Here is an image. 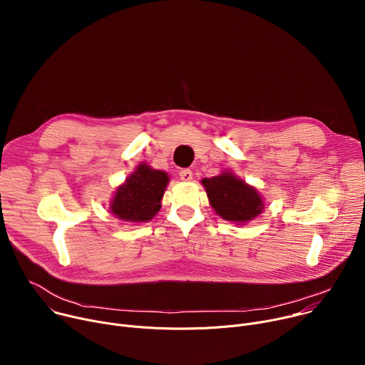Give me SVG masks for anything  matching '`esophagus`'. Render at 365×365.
<instances>
[{
  "label": "esophagus",
  "mask_w": 365,
  "mask_h": 365,
  "mask_svg": "<svg viewBox=\"0 0 365 365\" xmlns=\"http://www.w3.org/2000/svg\"><path fill=\"white\" fill-rule=\"evenodd\" d=\"M179 176H180V179H182L183 182H190V180L193 179V173H192V170H189V169L180 170V172H179Z\"/></svg>",
  "instance_id": "34e87169"
}]
</instances>
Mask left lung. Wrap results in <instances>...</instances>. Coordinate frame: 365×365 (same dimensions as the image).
<instances>
[{"label":"left lung","instance_id":"left-lung-1","mask_svg":"<svg viewBox=\"0 0 365 365\" xmlns=\"http://www.w3.org/2000/svg\"><path fill=\"white\" fill-rule=\"evenodd\" d=\"M202 185L211 206L222 220L244 225L264 210L258 190L231 172H222L211 179H202Z\"/></svg>","mask_w":365,"mask_h":365}]
</instances>
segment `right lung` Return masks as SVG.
I'll list each match as a JSON object with an SVG mask.
<instances>
[{
  "label": "right lung",
  "mask_w": 365,
  "mask_h": 365,
  "mask_svg": "<svg viewBox=\"0 0 365 365\" xmlns=\"http://www.w3.org/2000/svg\"><path fill=\"white\" fill-rule=\"evenodd\" d=\"M168 183V173L141 163L117 187L110 210L121 221L147 222L160 211Z\"/></svg>",
  "instance_id": "obj_1"
}]
</instances>
